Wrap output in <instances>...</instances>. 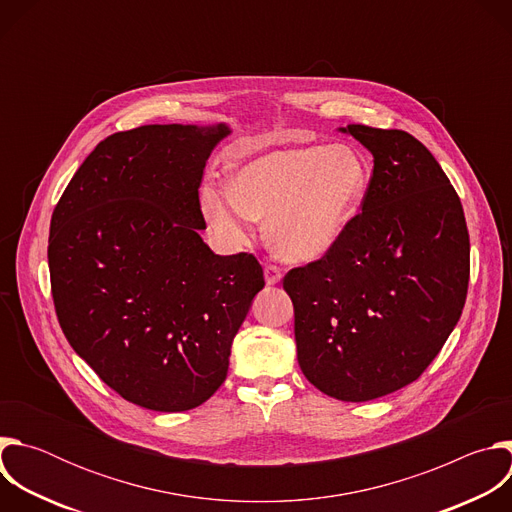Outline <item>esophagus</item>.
<instances>
[{
  "label": "esophagus",
  "mask_w": 512,
  "mask_h": 512,
  "mask_svg": "<svg viewBox=\"0 0 512 512\" xmlns=\"http://www.w3.org/2000/svg\"><path fill=\"white\" fill-rule=\"evenodd\" d=\"M281 281V269L275 265H265V283L277 285Z\"/></svg>",
  "instance_id": "34e87169"
}]
</instances>
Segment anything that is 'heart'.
<instances>
[{
	"label": "heart",
	"instance_id": "heart-1",
	"mask_svg": "<svg viewBox=\"0 0 512 512\" xmlns=\"http://www.w3.org/2000/svg\"><path fill=\"white\" fill-rule=\"evenodd\" d=\"M227 188L206 184L200 208L208 227L243 245L267 221L271 249L289 263L324 259L348 233L371 188V168L348 143L275 150L229 172Z\"/></svg>",
	"mask_w": 512,
	"mask_h": 512
}]
</instances>
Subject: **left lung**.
<instances>
[{
    "label": "left lung",
    "mask_w": 512,
    "mask_h": 512,
    "mask_svg": "<svg viewBox=\"0 0 512 512\" xmlns=\"http://www.w3.org/2000/svg\"><path fill=\"white\" fill-rule=\"evenodd\" d=\"M373 154L362 212L320 261L291 269L298 362L340 401L389 395L429 367L456 328L470 279L462 202L442 166L401 129L340 127Z\"/></svg>",
    "instance_id": "1"
}]
</instances>
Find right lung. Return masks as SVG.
<instances>
[{"instance_id": "obj_1", "label": "right lung", "mask_w": 512, "mask_h": 512, "mask_svg": "<svg viewBox=\"0 0 512 512\" xmlns=\"http://www.w3.org/2000/svg\"><path fill=\"white\" fill-rule=\"evenodd\" d=\"M229 133L227 123L113 133L52 212L60 328L105 385L145 409L188 411L216 393L265 285L253 255H216L200 237L202 172Z\"/></svg>"}]
</instances>
